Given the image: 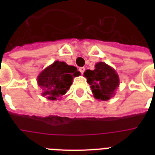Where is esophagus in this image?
<instances>
[{
    "mask_svg": "<svg viewBox=\"0 0 155 155\" xmlns=\"http://www.w3.org/2000/svg\"><path fill=\"white\" fill-rule=\"evenodd\" d=\"M79 71H80V72L81 73V74H84V72L85 71V68H79Z\"/></svg>",
    "mask_w": 155,
    "mask_h": 155,
    "instance_id": "34e87169",
    "label": "esophagus"
}]
</instances>
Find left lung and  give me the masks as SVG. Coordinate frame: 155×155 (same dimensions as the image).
<instances>
[{"label": "left lung", "instance_id": "obj_1", "mask_svg": "<svg viewBox=\"0 0 155 155\" xmlns=\"http://www.w3.org/2000/svg\"><path fill=\"white\" fill-rule=\"evenodd\" d=\"M95 70H86L84 72L87 84L91 85L95 98L108 101L114 95L115 89L119 84V77L115 70L100 62L96 64Z\"/></svg>", "mask_w": 155, "mask_h": 155}]
</instances>
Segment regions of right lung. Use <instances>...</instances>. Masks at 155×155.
Returning <instances> with one entry per match:
<instances>
[{"label":"right lung","instance_id":"1","mask_svg":"<svg viewBox=\"0 0 155 155\" xmlns=\"http://www.w3.org/2000/svg\"><path fill=\"white\" fill-rule=\"evenodd\" d=\"M80 74L75 67L56 61L38 75V84L43 90L42 96L54 101L65 94L72 84L73 77Z\"/></svg>","mask_w":155,"mask_h":155}]
</instances>
